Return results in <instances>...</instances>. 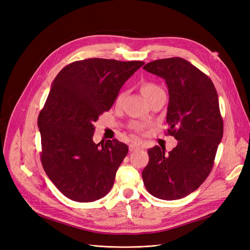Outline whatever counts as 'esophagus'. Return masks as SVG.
<instances>
[{"label":"esophagus","instance_id":"34e87169","mask_svg":"<svg viewBox=\"0 0 250 250\" xmlns=\"http://www.w3.org/2000/svg\"><path fill=\"white\" fill-rule=\"evenodd\" d=\"M140 149V145H138V144H134V143H131L129 145V151L130 152H133V151Z\"/></svg>","mask_w":250,"mask_h":250}]
</instances>
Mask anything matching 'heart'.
<instances>
[{
    "instance_id": "b5f03b06",
    "label": "heart",
    "mask_w": 250,
    "mask_h": 250,
    "mask_svg": "<svg viewBox=\"0 0 250 250\" xmlns=\"http://www.w3.org/2000/svg\"><path fill=\"white\" fill-rule=\"evenodd\" d=\"M140 89H141V93L143 94V96L145 97L149 102L152 100L153 98H155L157 96L165 95L164 89L160 85H158L157 83H155L153 81H143L141 83V85H140ZM124 97H125V92L121 90V92H119V94L116 97L115 103L117 105H120L121 103H122ZM133 127L135 128V129H140V128H141V126L138 125V124L133 125Z\"/></svg>"
}]
</instances>
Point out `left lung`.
I'll use <instances>...</instances> for the list:
<instances>
[{"mask_svg":"<svg viewBox=\"0 0 250 250\" xmlns=\"http://www.w3.org/2000/svg\"><path fill=\"white\" fill-rule=\"evenodd\" d=\"M143 69L167 83L166 134L178 141L168 153L160 146L148 150L149 163L142 172L144 185L156 198L180 199L198 188L214 167L223 137L217 90L208 75L184 58L154 60Z\"/></svg>","mask_w":250,"mask_h":250,"instance_id":"1","label":"left lung"}]
</instances>
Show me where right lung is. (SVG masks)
<instances>
[{"instance_id": "right-lung-1", "label": "right lung", "mask_w": 250, "mask_h": 250, "mask_svg": "<svg viewBox=\"0 0 250 250\" xmlns=\"http://www.w3.org/2000/svg\"><path fill=\"white\" fill-rule=\"evenodd\" d=\"M145 63L88 58L65 65L52 83L39 115L41 162L65 197L92 202L106 195L128 153L117 139L93 141L98 117L107 111L125 81Z\"/></svg>"}]
</instances>
